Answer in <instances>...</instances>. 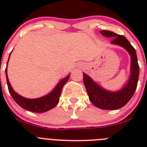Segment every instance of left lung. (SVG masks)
Segmentation results:
<instances>
[{
	"label": "left lung",
	"mask_w": 147,
	"mask_h": 147,
	"mask_svg": "<svg viewBox=\"0 0 147 147\" xmlns=\"http://www.w3.org/2000/svg\"><path fill=\"white\" fill-rule=\"evenodd\" d=\"M100 32L105 37H113L111 43L120 45L128 51L131 57L130 76L125 86L115 92L109 91L102 88L85 74H83L84 85L90 101L96 107L103 110H117L124 107L134 94L139 76V65L136 50L124 36L107 30H103Z\"/></svg>",
	"instance_id": "8db88e82"
}]
</instances>
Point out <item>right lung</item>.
I'll return each instance as SVG.
<instances>
[{
    "mask_svg": "<svg viewBox=\"0 0 147 147\" xmlns=\"http://www.w3.org/2000/svg\"><path fill=\"white\" fill-rule=\"evenodd\" d=\"M6 76L9 91L13 99L15 100V102L18 105H20L22 108L28 110V111H31V112L45 113L48 110H50L54 108L59 103V97H60L62 88L69 79L70 75H68L65 78H64L63 80H61L50 93H49L45 96L37 98H24V97L21 96L20 95L18 94L13 90L12 87H11L9 81V78H8L7 67H6Z\"/></svg>",
    "mask_w": 147,
    "mask_h": 147,
    "instance_id": "1",
    "label": "right lung"
}]
</instances>
